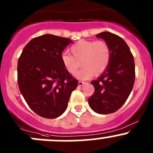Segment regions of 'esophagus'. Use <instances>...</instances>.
Wrapping results in <instances>:
<instances>
[{"label":"esophagus","instance_id":"obj_1","mask_svg":"<svg viewBox=\"0 0 153 153\" xmlns=\"http://www.w3.org/2000/svg\"><path fill=\"white\" fill-rule=\"evenodd\" d=\"M86 83L84 81H78V86H82L84 84H85Z\"/></svg>","mask_w":153,"mask_h":153}]
</instances>
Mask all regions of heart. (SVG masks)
Listing matches in <instances>:
<instances>
[{
    "label": "heart",
    "mask_w": 153,
    "mask_h": 153,
    "mask_svg": "<svg viewBox=\"0 0 153 153\" xmlns=\"http://www.w3.org/2000/svg\"><path fill=\"white\" fill-rule=\"evenodd\" d=\"M70 53L64 52L61 61L70 74H75L81 67L84 68L75 74L80 80L91 78L95 73L100 75L104 72L110 61V49L104 41L81 40L69 49Z\"/></svg>",
    "instance_id": "1"
}]
</instances>
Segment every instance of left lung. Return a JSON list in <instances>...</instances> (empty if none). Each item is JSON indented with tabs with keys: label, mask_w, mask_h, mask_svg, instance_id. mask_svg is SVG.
<instances>
[{
	"label": "left lung",
	"mask_w": 153,
	"mask_h": 153,
	"mask_svg": "<svg viewBox=\"0 0 153 153\" xmlns=\"http://www.w3.org/2000/svg\"><path fill=\"white\" fill-rule=\"evenodd\" d=\"M110 49V61L104 72L91 84L95 92L89 98L91 109L98 114H109L122 106L135 82V61L129 47L115 34L103 32L96 35Z\"/></svg>",
	"instance_id": "left-lung-1"
}]
</instances>
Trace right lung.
<instances>
[{"mask_svg":"<svg viewBox=\"0 0 153 153\" xmlns=\"http://www.w3.org/2000/svg\"><path fill=\"white\" fill-rule=\"evenodd\" d=\"M73 41L47 34L33 38L18 62V84L29 107L45 118H55L67 109L78 82L61 61L64 49Z\"/></svg>","mask_w":153,"mask_h":153,"instance_id":"obj_1","label":"right lung"}]
</instances>
